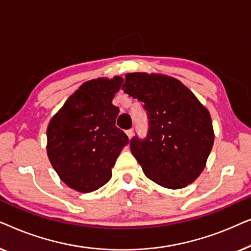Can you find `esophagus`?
Returning a JSON list of instances; mask_svg holds the SVG:
<instances>
[{
	"label": "esophagus",
	"mask_w": 251,
	"mask_h": 251,
	"mask_svg": "<svg viewBox=\"0 0 251 251\" xmlns=\"http://www.w3.org/2000/svg\"><path fill=\"white\" fill-rule=\"evenodd\" d=\"M126 136H128V138H129V139H131V138H132V136H133V130H132V129L126 130Z\"/></svg>",
	"instance_id": "esophagus-1"
}]
</instances>
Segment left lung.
Returning <instances> with one entry per match:
<instances>
[{"label": "left lung", "instance_id": "1", "mask_svg": "<svg viewBox=\"0 0 251 251\" xmlns=\"http://www.w3.org/2000/svg\"><path fill=\"white\" fill-rule=\"evenodd\" d=\"M126 94L144 102L150 119L146 139L130 150L144 174L160 186L178 190L203 171L214 145L210 113L179 80L156 73H129Z\"/></svg>", "mask_w": 251, "mask_h": 251}]
</instances>
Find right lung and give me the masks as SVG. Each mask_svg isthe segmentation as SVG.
Here are the masks:
<instances>
[{
  "instance_id": "right-lung-1",
  "label": "right lung",
  "mask_w": 251,
  "mask_h": 251,
  "mask_svg": "<svg viewBox=\"0 0 251 251\" xmlns=\"http://www.w3.org/2000/svg\"><path fill=\"white\" fill-rule=\"evenodd\" d=\"M121 76L87 81L70 96L50 120L47 153L51 166L68 187L98 190L112 177V168L128 137L115 126L120 109L112 104Z\"/></svg>"
}]
</instances>
